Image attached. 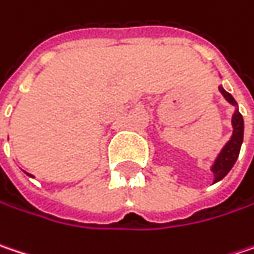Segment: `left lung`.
Returning a JSON list of instances; mask_svg holds the SVG:
<instances>
[{
	"label": "left lung",
	"mask_w": 254,
	"mask_h": 254,
	"mask_svg": "<svg viewBox=\"0 0 254 254\" xmlns=\"http://www.w3.org/2000/svg\"><path fill=\"white\" fill-rule=\"evenodd\" d=\"M219 93L224 96V99L230 104H233L234 113L231 118V125H233V133L230 136V139L225 142V145L221 148L217 158L214 160L212 166H211V172L214 173V183H217L219 180H222L228 172L233 169V166L236 164L239 154H240V148L243 144V135H244V121H243L242 113L239 112V106L237 102L234 100V97L224 90L222 85H219Z\"/></svg>",
	"instance_id": "1"
}]
</instances>
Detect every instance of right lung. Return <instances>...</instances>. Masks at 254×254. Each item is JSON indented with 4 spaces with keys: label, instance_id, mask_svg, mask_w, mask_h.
<instances>
[{
    "label": "right lung",
    "instance_id": "right-lung-1",
    "mask_svg": "<svg viewBox=\"0 0 254 254\" xmlns=\"http://www.w3.org/2000/svg\"><path fill=\"white\" fill-rule=\"evenodd\" d=\"M27 174H29V173H27ZM29 176H32V174H29Z\"/></svg>",
    "mask_w": 254,
    "mask_h": 254
}]
</instances>
